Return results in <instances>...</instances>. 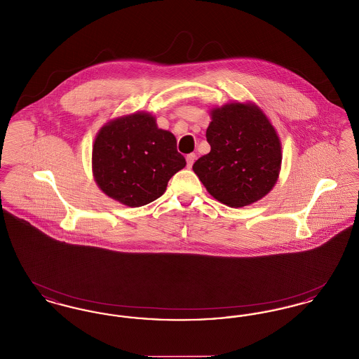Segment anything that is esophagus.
I'll list each match as a JSON object with an SVG mask.
<instances>
[{
	"instance_id": "esophagus-1",
	"label": "esophagus",
	"mask_w": 359,
	"mask_h": 359,
	"mask_svg": "<svg viewBox=\"0 0 359 359\" xmlns=\"http://www.w3.org/2000/svg\"><path fill=\"white\" fill-rule=\"evenodd\" d=\"M195 158H196V154H187V157H186V160H187L188 168H191V167H192V164H194V161H195Z\"/></svg>"
}]
</instances>
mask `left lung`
I'll use <instances>...</instances> for the list:
<instances>
[{"instance_id":"8db88e82","label":"left lung","mask_w":359,"mask_h":359,"mask_svg":"<svg viewBox=\"0 0 359 359\" xmlns=\"http://www.w3.org/2000/svg\"><path fill=\"white\" fill-rule=\"evenodd\" d=\"M211 116L205 132L211 151L198 158L192 170L223 205H252L277 182L281 165L278 136L256 104L229 103L214 109Z\"/></svg>"}]
</instances>
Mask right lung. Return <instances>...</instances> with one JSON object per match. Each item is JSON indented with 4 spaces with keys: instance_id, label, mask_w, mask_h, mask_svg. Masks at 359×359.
<instances>
[{
    "instance_id": "add662e5",
    "label": "right lung",
    "mask_w": 359,
    "mask_h": 359,
    "mask_svg": "<svg viewBox=\"0 0 359 359\" xmlns=\"http://www.w3.org/2000/svg\"><path fill=\"white\" fill-rule=\"evenodd\" d=\"M186 158L171 132L158 129L147 113H135L104 125L93 147V171L103 192L129 207L160 198Z\"/></svg>"
}]
</instances>
